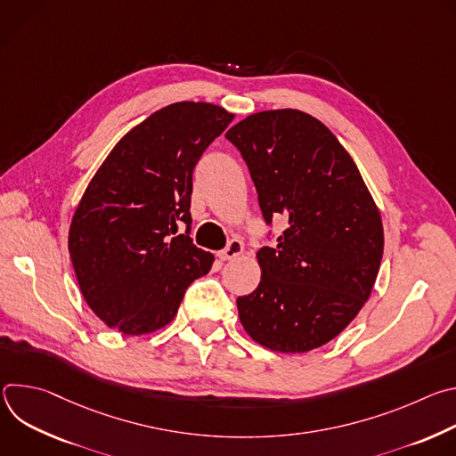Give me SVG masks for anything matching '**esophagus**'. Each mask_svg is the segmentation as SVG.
<instances>
[{
	"instance_id": "obj_1",
	"label": "esophagus",
	"mask_w": 456,
	"mask_h": 456,
	"mask_svg": "<svg viewBox=\"0 0 456 456\" xmlns=\"http://www.w3.org/2000/svg\"><path fill=\"white\" fill-rule=\"evenodd\" d=\"M241 252H243V241L238 240V238H234V240H231V241L227 243L225 248H222V250L218 252V257L222 259V262H227V259H234V257L240 256Z\"/></svg>"
}]
</instances>
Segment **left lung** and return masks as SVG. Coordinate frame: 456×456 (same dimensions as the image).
Returning <instances> with one entry per match:
<instances>
[{
    "label": "left lung",
    "mask_w": 456,
    "mask_h": 456,
    "mask_svg": "<svg viewBox=\"0 0 456 456\" xmlns=\"http://www.w3.org/2000/svg\"><path fill=\"white\" fill-rule=\"evenodd\" d=\"M241 153L267 225L289 227L256 257L262 281L236 299L262 346L303 354L339 336L371 294L382 259L379 209L348 151L299 110L248 115L225 134Z\"/></svg>",
    "instance_id": "1"
}]
</instances>
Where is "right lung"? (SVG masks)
<instances>
[{
  "mask_svg": "<svg viewBox=\"0 0 456 456\" xmlns=\"http://www.w3.org/2000/svg\"><path fill=\"white\" fill-rule=\"evenodd\" d=\"M232 118L209 102L169 104L127 132L88 183L69 250L88 306L110 329L166 327L187 287L211 271L215 256L189 236L192 171Z\"/></svg>",
  "mask_w": 456,
  "mask_h": 456,
  "instance_id": "1",
  "label": "right lung"
}]
</instances>
